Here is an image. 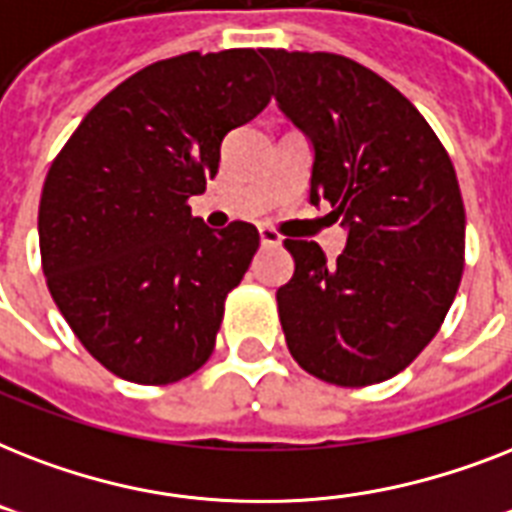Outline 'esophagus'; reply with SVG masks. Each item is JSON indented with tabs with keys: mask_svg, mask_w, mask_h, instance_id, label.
Returning <instances> with one entry per match:
<instances>
[{
	"mask_svg": "<svg viewBox=\"0 0 512 512\" xmlns=\"http://www.w3.org/2000/svg\"><path fill=\"white\" fill-rule=\"evenodd\" d=\"M260 241H263V247H279L281 233L271 228V225H260Z\"/></svg>",
	"mask_w": 512,
	"mask_h": 512,
	"instance_id": "1",
	"label": "esophagus"
}]
</instances>
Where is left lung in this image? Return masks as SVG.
I'll return each mask as SVG.
<instances>
[{
	"instance_id": "left-lung-1",
	"label": "left lung",
	"mask_w": 512,
	"mask_h": 512,
	"mask_svg": "<svg viewBox=\"0 0 512 512\" xmlns=\"http://www.w3.org/2000/svg\"><path fill=\"white\" fill-rule=\"evenodd\" d=\"M276 103L313 146L311 204L348 231L337 263L287 239L295 276L279 287L289 353L342 388L390 380L444 324L465 268L454 164L422 114L356 60L263 50Z\"/></svg>"
}]
</instances>
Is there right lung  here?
<instances>
[{
    "instance_id": "obj_1",
    "label": "right lung",
    "mask_w": 512,
    "mask_h": 512,
    "mask_svg": "<svg viewBox=\"0 0 512 512\" xmlns=\"http://www.w3.org/2000/svg\"><path fill=\"white\" fill-rule=\"evenodd\" d=\"M271 103L255 50L185 52L111 90L52 162L39 252L55 305L92 358L140 385L193 374L260 233L212 231L188 199L217 175L231 130Z\"/></svg>"
}]
</instances>
